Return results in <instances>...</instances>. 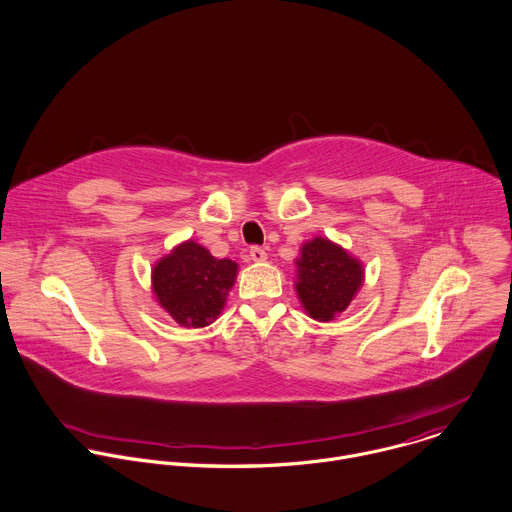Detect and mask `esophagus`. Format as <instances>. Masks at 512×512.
I'll return each mask as SVG.
<instances>
[{"label":"esophagus","instance_id":"esophagus-1","mask_svg":"<svg viewBox=\"0 0 512 512\" xmlns=\"http://www.w3.org/2000/svg\"><path fill=\"white\" fill-rule=\"evenodd\" d=\"M250 258H252L254 262H264V260L268 258V254H266V250H264V248H260V246H252V248H250Z\"/></svg>","mask_w":512,"mask_h":512}]
</instances>
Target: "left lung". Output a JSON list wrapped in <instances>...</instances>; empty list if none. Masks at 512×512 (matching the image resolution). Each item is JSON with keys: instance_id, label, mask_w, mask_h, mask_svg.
<instances>
[{"instance_id": "obj_1", "label": "left lung", "mask_w": 512, "mask_h": 512, "mask_svg": "<svg viewBox=\"0 0 512 512\" xmlns=\"http://www.w3.org/2000/svg\"><path fill=\"white\" fill-rule=\"evenodd\" d=\"M365 266L329 238L315 236L295 258V292L305 313L315 321H333L363 288Z\"/></svg>"}]
</instances>
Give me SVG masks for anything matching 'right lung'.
Here are the masks:
<instances>
[{"label":"right lung","mask_w":512,"mask_h":512,"mask_svg":"<svg viewBox=\"0 0 512 512\" xmlns=\"http://www.w3.org/2000/svg\"><path fill=\"white\" fill-rule=\"evenodd\" d=\"M236 274L234 260L215 258L205 246L185 240L155 262L151 290L181 327L197 329L219 319Z\"/></svg>","instance_id":"obj_1"}]
</instances>
